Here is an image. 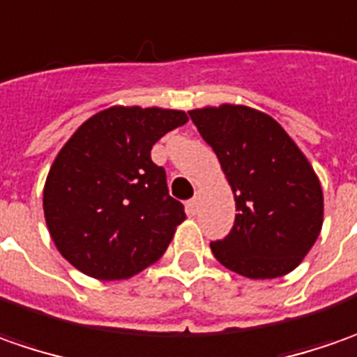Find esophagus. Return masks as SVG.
I'll return each mask as SVG.
<instances>
[{
  "instance_id": "34e87169",
  "label": "esophagus",
  "mask_w": 357,
  "mask_h": 357,
  "mask_svg": "<svg viewBox=\"0 0 357 357\" xmlns=\"http://www.w3.org/2000/svg\"><path fill=\"white\" fill-rule=\"evenodd\" d=\"M197 209H199V197L195 195L193 199L188 202V211H190L191 215H195V213H197Z\"/></svg>"
}]
</instances>
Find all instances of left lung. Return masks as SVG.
<instances>
[{
    "instance_id": "1",
    "label": "left lung",
    "mask_w": 357,
    "mask_h": 357,
    "mask_svg": "<svg viewBox=\"0 0 357 357\" xmlns=\"http://www.w3.org/2000/svg\"><path fill=\"white\" fill-rule=\"evenodd\" d=\"M235 195V225L211 243L215 259L247 278L294 271L324 221L322 185L308 158L275 118L243 105L190 110Z\"/></svg>"
}]
</instances>
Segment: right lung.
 Listing matches in <instances>:
<instances>
[{"instance_id":"add662e5","label":"right lung","mask_w":357,"mask_h":357,"mask_svg":"<svg viewBox=\"0 0 357 357\" xmlns=\"http://www.w3.org/2000/svg\"><path fill=\"white\" fill-rule=\"evenodd\" d=\"M190 118L160 106H110L59 150L43 190L47 229L80 273L122 280L154 264L185 221L152 146Z\"/></svg>"}]
</instances>
